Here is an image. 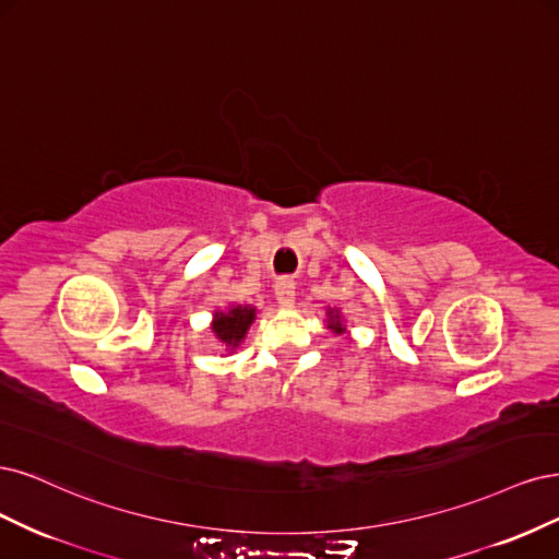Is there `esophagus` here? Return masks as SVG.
<instances>
[{"label":"esophagus","mask_w":559,"mask_h":559,"mask_svg":"<svg viewBox=\"0 0 559 559\" xmlns=\"http://www.w3.org/2000/svg\"><path fill=\"white\" fill-rule=\"evenodd\" d=\"M276 301L281 306H293V301H295V281L293 278H278Z\"/></svg>","instance_id":"34e87169"}]
</instances>
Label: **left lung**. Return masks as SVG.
<instances>
[{
    "label": "left lung",
    "instance_id": "left-lung-1",
    "mask_svg": "<svg viewBox=\"0 0 559 559\" xmlns=\"http://www.w3.org/2000/svg\"><path fill=\"white\" fill-rule=\"evenodd\" d=\"M328 330H332L334 334H344L346 332V328L341 325V316H338L336 309L328 311Z\"/></svg>",
    "mask_w": 559,
    "mask_h": 559
}]
</instances>
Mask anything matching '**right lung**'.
Here are the masks:
<instances>
[{"label": "right lung", "mask_w": 559, "mask_h": 559, "mask_svg": "<svg viewBox=\"0 0 559 559\" xmlns=\"http://www.w3.org/2000/svg\"><path fill=\"white\" fill-rule=\"evenodd\" d=\"M253 320H255L253 306L237 304L231 306L229 311H215L211 330L223 346L234 350L239 348V344L246 338V332L250 325H253Z\"/></svg>", "instance_id": "right-lung-1"}]
</instances>
